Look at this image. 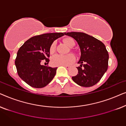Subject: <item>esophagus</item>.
I'll return each instance as SVG.
<instances>
[{
    "label": "esophagus",
    "instance_id": "esophagus-1",
    "mask_svg": "<svg viewBox=\"0 0 126 126\" xmlns=\"http://www.w3.org/2000/svg\"><path fill=\"white\" fill-rule=\"evenodd\" d=\"M63 66H64L66 69H69L70 68V66H68V65H63Z\"/></svg>",
    "mask_w": 126,
    "mask_h": 126
}]
</instances>
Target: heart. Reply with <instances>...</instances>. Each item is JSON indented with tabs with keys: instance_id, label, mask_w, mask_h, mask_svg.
Wrapping results in <instances>:
<instances>
[{
	"instance_id": "heart-1",
	"label": "heart",
	"mask_w": 126,
	"mask_h": 126,
	"mask_svg": "<svg viewBox=\"0 0 126 126\" xmlns=\"http://www.w3.org/2000/svg\"><path fill=\"white\" fill-rule=\"evenodd\" d=\"M63 42L67 46L73 47L75 45V41L72 38H66L63 39ZM56 50V43L53 42L50 47V53L53 54ZM75 61V57L73 54H69L66 56L57 54L51 58V63L53 66H63L69 65Z\"/></svg>"
}]
</instances>
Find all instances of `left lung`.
Wrapping results in <instances>:
<instances>
[{"label": "left lung", "mask_w": 126, "mask_h": 126, "mask_svg": "<svg viewBox=\"0 0 126 126\" xmlns=\"http://www.w3.org/2000/svg\"><path fill=\"white\" fill-rule=\"evenodd\" d=\"M78 43L81 57L78 74L72 80L79 85L92 87L97 84L107 70L109 55L104 44L88 34L81 32H64Z\"/></svg>", "instance_id": "obj_1"}]
</instances>
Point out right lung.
<instances>
[{"label":"right lung","mask_w":126,"mask_h":126,"mask_svg":"<svg viewBox=\"0 0 126 126\" xmlns=\"http://www.w3.org/2000/svg\"><path fill=\"white\" fill-rule=\"evenodd\" d=\"M64 35L63 32L46 33L32 37L18 50L15 64L20 78L31 87L41 88L53 80L57 68L41 64L49 62L50 47L54 41Z\"/></svg>","instance_id":"obj_1"}]
</instances>
